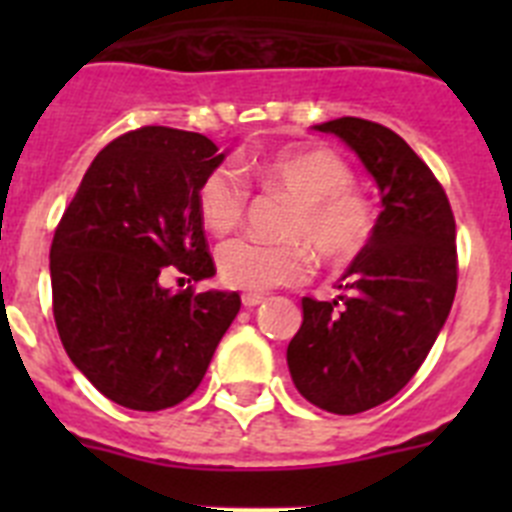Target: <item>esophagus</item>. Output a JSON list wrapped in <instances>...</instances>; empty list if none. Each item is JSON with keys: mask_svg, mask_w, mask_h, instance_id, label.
<instances>
[{"mask_svg": "<svg viewBox=\"0 0 512 512\" xmlns=\"http://www.w3.org/2000/svg\"><path fill=\"white\" fill-rule=\"evenodd\" d=\"M264 300H266V297L259 295V292H246V295L241 297L243 307H248V310H251V307H259Z\"/></svg>", "mask_w": 512, "mask_h": 512, "instance_id": "obj_1", "label": "esophagus"}]
</instances>
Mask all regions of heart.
Here are the masks:
<instances>
[{"label": "heart", "instance_id": "1", "mask_svg": "<svg viewBox=\"0 0 512 512\" xmlns=\"http://www.w3.org/2000/svg\"><path fill=\"white\" fill-rule=\"evenodd\" d=\"M269 192L295 200L284 233L300 238L325 261H348L374 233V205L354 187L351 166L328 148H289L238 164ZM197 215L207 233L225 235L243 220L248 189L228 164L215 166L197 187ZM300 241L261 243L233 238L215 251L220 282L233 289L264 292L279 284L300 282L310 256Z\"/></svg>", "mask_w": 512, "mask_h": 512}]
</instances>
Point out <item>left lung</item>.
<instances>
[{
	"label": "left lung",
	"mask_w": 512,
	"mask_h": 512,
	"mask_svg": "<svg viewBox=\"0 0 512 512\" xmlns=\"http://www.w3.org/2000/svg\"><path fill=\"white\" fill-rule=\"evenodd\" d=\"M315 130L361 158L382 212L341 277L346 295L302 300L287 366L307 402L356 415L395 397L436 343L456 295V223L433 171L390 128L338 117Z\"/></svg>",
	"instance_id": "obj_1"
}]
</instances>
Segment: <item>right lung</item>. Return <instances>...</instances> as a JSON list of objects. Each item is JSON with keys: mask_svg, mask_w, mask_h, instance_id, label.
Here are the masks:
<instances>
[{"mask_svg": "<svg viewBox=\"0 0 512 512\" xmlns=\"http://www.w3.org/2000/svg\"><path fill=\"white\" fill-rule=\"evenodd\" d=\"M210 138L140 128L104 146L51 246L53 318L74 366L107 400L164 410L187 400L241 310L238 292H171L215 274L197 215L202 176L223 164Z\"/></svg>", "mask_w": 512, "mask_h": 512, "instance_id": "right-lung-1", "label": "right lung"}]
</instances>
